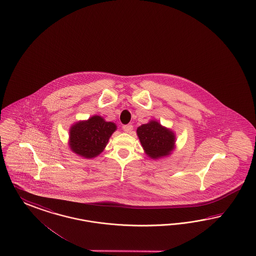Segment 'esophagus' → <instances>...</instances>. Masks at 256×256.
Masks as SVG:
<instances>
[{"label": "esophagus", "instance_id": "obj_1", "mask_svg": "<svg viewBox=\"0 0 256 256\" xmlns=\"http://www.w3.org/2000/svg\"><path fill=\"white\" fill-rule=\"evenodd\" d=\"M122 129H124V132H129V134H130V132L132 131V125H131V124L124 125V126H122Z\"/></svg>", "mask_w": 256, "mask_h": 256}]
</instances>
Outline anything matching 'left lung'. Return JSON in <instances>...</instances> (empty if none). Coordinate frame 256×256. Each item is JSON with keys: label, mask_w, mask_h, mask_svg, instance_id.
Here are the masks:
<instances>
[{"label": "left lung", "mask_w": 256, "mask_h": 256, "mask_svg": "<svg viewBox=\"0 0 256 256\" xmlns=\"http://www.w3.org/2000/svg\"><path fill=\"white\" fill-rule=\"evenodd\" d=\"M136 134L145 152L152 159L168 156L174 150V132L156 120L142 124L138 128Z\"/></svg>", "instance_id": "1"}]
</instances>
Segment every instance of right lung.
Wrapping results in <instances>:
<instances>
[{
	"mask_svg": "<svg viewBox=\"0 0 256 256\" xmlns=\"http://www.w3.org/2000/svg\"><path fill=\"white\" fill-rule=\"evenodd\" d=\"M116 130L114 122H106L100 116L78 122L70 129V147L80 156L94 158L108 145L112 134Z\"/></svg>",
	"mask_w": 256,
	"mask_h": 256,
	"instance_id": "add662e5",
	"label": "right lung"
}]
</instances>
